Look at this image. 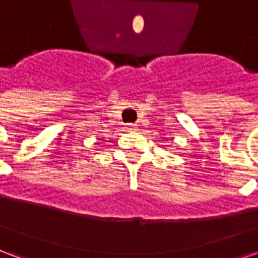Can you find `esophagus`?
<instances>
[{
    "label": "esophagus",
    "mask_w": 258,
    "mask_h": 258,
    "mask_svg": "<svg viewBox=\"0 0 258 258\" xmlns=\"http://www.w3.org/2000/svg\"><path fill=\"white\" fill-rule=\"evenodd\" d=\"M127 130H137V124H127Z\"/></svg>",
    "instance_id": "34e87169"
}]
</instances>
